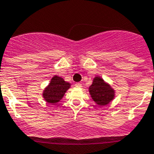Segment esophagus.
<instances>
[{"label":"esophagus","instance_id":"esophagus-1","mask_svg":"<svg viewBox=\"0 0 154 154\" xmlns=\"http://www.w3.org/2000/svg\"><path fill=\"white\" fill-rule=\"evenodd\" d=\"M75 86H76V87H81V86H82V85H81V83H79V82H78V83L75 84Z\"/></svg>","mask_w":154,"mask_h":154}]
</instances>
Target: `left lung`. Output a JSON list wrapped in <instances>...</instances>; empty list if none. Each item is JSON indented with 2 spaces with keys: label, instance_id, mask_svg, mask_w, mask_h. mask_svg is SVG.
<instances>
[{
  "label": "left lung",
  "instance_id": "1",
  "mask_svg": "<svg viewBox=\"0 0 154 154\" xmlns=\"http://www.w3.org/2000/svg\"><path fill=\"white\" fill-rule=\"evenodd\" d=\"M89 92L92 100L100 106L107 105L115 97L113 88L100 77L93 79L89 87Z\"/></svg>",
  "mask_w": 154,
  "mask_h": 154
}]
</instances>
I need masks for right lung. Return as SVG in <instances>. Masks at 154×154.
<instances>
[{
	"label": "right lung",
	"instance_id": "obj_1",
	"mask_svg": "<svg viewBox=\"0 0 154 154\" xmlns=\"http://www.w3.org/2000/svg\"><path fill=\"white\" fill-rule=\"evenodd\" d=\"M70 88V84L66 82L63 78L54 76L42 93L44 100L49 103H56L64 97L65 93Z\"/></svg>",
	"mask_w": 154,
	"mask_h": 154
}]
</instances>
